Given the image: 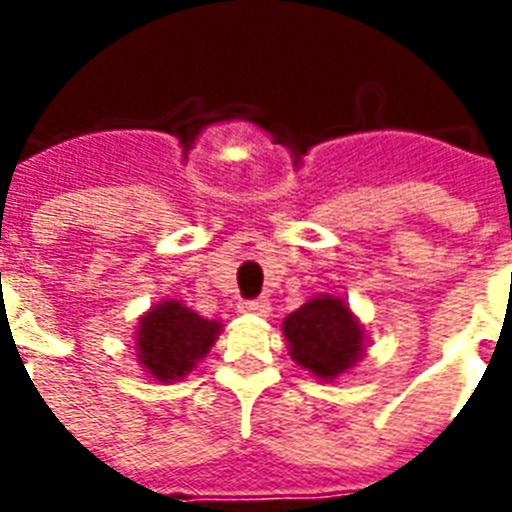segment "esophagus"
I'll return each instance as SVG.
<instances>
[{"label":"esophagus","instance_id":"esophagus-1","mask_svg":"<svg viewBox=\"0 0 512 512\" xmlns=\"http://www.w3.org/2000/svg\"><path fill=\"white\" fill-rule=\"evenodd\" d=\"M244 313H255V316H268L271 313V300L268 297H255V300H244L239 305Z\"/></svg>","mask_w":512,"mask_h":512}]
</instances>
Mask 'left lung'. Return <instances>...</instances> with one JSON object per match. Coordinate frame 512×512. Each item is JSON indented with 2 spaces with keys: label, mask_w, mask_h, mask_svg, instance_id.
Returning <instances> with one entry per match:
<instances>
[{
  "label": "left lung",
  "mask_w": 512,
  "mask_h": 512,
  "mask_svg": "<svg viewBox=\"0 0 512 512\" xmlns=\"http://www.w3.org/2000/svg\"><path fill=\"white\" fill-rule=\"evenodd\" d=\"M284 337L289 353L321 380H335L337 374L361 358L364 332L337 297H313L303 308L284 319Z\"/></svg>",
  "instance_id": "1"
}]
</instances>
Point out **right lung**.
Listing matches in <instances>:
<instances>
[{
  "instance_id": "add662e5",
  "label": "right lung",
  "mask_w": 512,
  "mask_h": 512,
  "mask_svg": "<svg viewBox=\"0 0 512 512\" xmlns=\"http://www.w3.org/2000/svg\"><path fill=\"white\" fill-rule=\"evenodd\" d=\"M217 332L220 321H207L177 300L156 305L140 319L138 361L154 380H177L207 353Z\"/></svg>"
}]
</instances>
